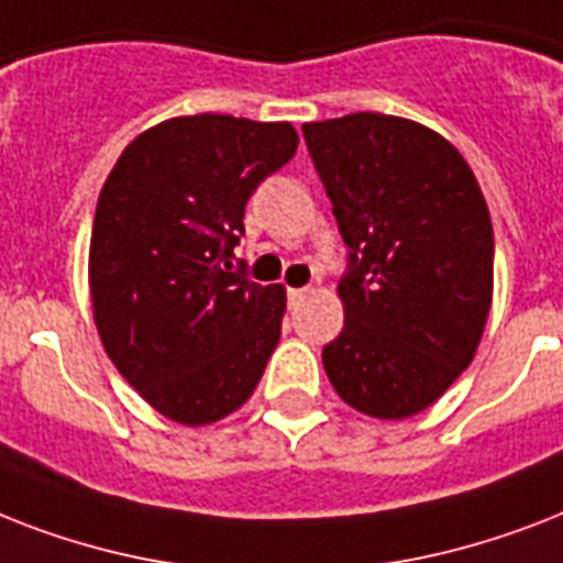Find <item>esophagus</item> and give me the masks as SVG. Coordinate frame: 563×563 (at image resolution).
Returning <instances> with one entry per match:
<instances>
[{
    "label": "esophagus",
    "mask_w": 563,
    "mask_h": 563,
    "mask_svg": "<svg viewBox=\"0 0 563 563\" xmlns=\"http://www.w3.org/2000/svg\"><path fill=\"white\" fill-rule=\"evenodd\" d=\"M309 295V289H289V303L295 307L298 300H303Z\"/></svg>",
    "instance_id": "34e87169"
}]
</instances>
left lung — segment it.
I'll return each mask as SVG.
<instances>
[{"instance_id": "1", "label": "left lung", "mask_w": 563, "mask_h": 563, "mask_svg": "<svg viewBox=\"0 0 563 563\" xmlns=\"http://www.w3.org/2000/svg\"><path fill=\"white\" fill-rule=\"evenodd\" d=\"M333 203L347 272L344 327L324 371L371 418L418 415L479 347L494 291V228L464 157L429 128L385 113L303 125Z\"/></svg>"}]
</instances>
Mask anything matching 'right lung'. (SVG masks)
Wrapping results in <instances>:
<instances>
[{
    "instance_id": "add662e5",
    "label": "right lung",
    "mask_w": 563,
    "mask_h": 563,
    "mask_svg": "<svg viewBox=\"0 0 563 563\" xmlns=\"http://www.w3.org/2000/svg\"><path fill=\"white\" fill-rule=\"evenodd\" d=\"M289 122L198 113L148 128L104 180L90 236L101 344L166 418L203 427L254 394L286 291L233 272L245 203L295 157Z\"/></svg>"
}]
</instances>
